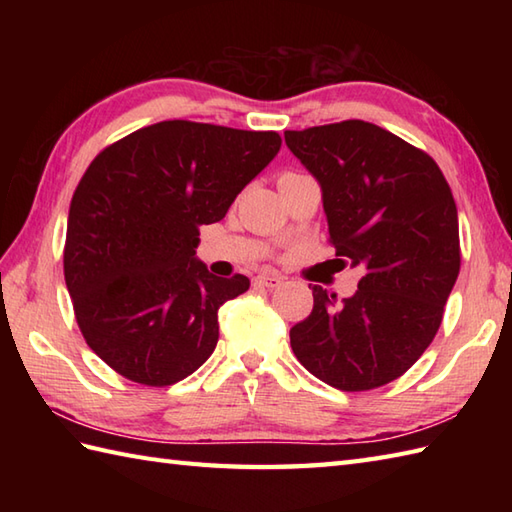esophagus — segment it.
<instances>
[{
    "label": "esophagus",
    "instance_id": "1",
    "mask_svg": "<svg viewBox=\"0 0 512 512\" xmlns=\"http://www.w3.org/2000/svg\"><path fill=\"white\" fill-rule=\"evenodd\" d=\"M255 281L259 286H266V288H279L281 284H284V279H281L279 275H273V273H262L257 275Z\"/></svg>",
    "mask_w": 512,
    "mask_h": 512
}]
</instances>
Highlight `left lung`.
I'll use <instances>...</instances> for the list:
<instances>
[{
	"label": "left lung",
	"mask_w": 512,
	"mask_h": 512,
	"mask_svg": "<svg viewBox=\"0 0 512 512\" xmlns=\"http://www.w3.org/2000/svg\"><path fill=\"white\" fill-rule=\"evenodd\" d=\"M284 138L319 182L336 255L363 268L358 290L343 301L312 288L310 317L290 330L292 352L341 391L387 385L433 341L460 273L449 184L424 151L365 121Z\"/></svg>",
	"instance_id": "8db88e82"
}]
</instances>
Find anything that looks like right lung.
<instances>
[{"label": "right lung", "instance_id": "obj_1", "mask_svg": "<svg viewBox=\"0 0 512 512\" xmlns=\"http://www.w3.org/2000/svg\"><path fill=\"white\" fill-rule=\"evenodd\" d=\"M277 132L162 121L103 149L76 187L63 273L85 341L114 372L165 387L193 374L220 336L217 310L248 290L195 257L279 154Z\"/></svg>", "mask_w": 512, "mask_h": 512}]
</instances>
